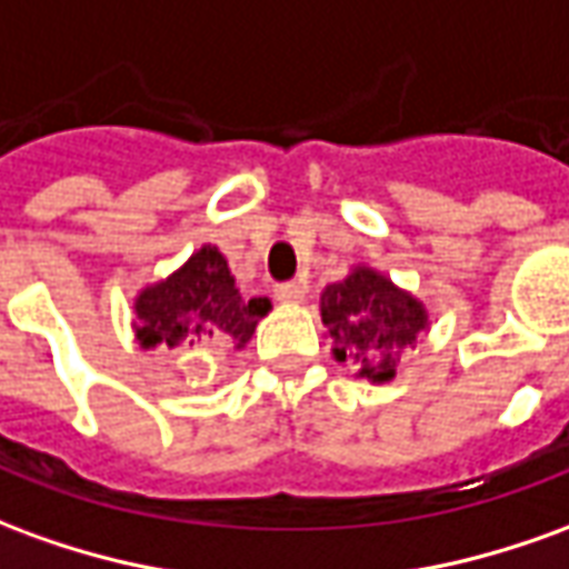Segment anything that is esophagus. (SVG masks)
<instances>
[{"mask_svg":"<svg viewBox=\"0 0 569 569\" xmlns=\"http://www.w3.org/2000/svg\"><path fill=\"white\" fill-rule=\"evenodd\" d=\"M273 296H277V301H283V305H301V301H305V286L283 283L273 289Z\"/></svg>","mask_w":569,"mask_h":569,"instance_id":"1","label":"esophagus"}]
</instances>
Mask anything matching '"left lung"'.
Returning a JSON list of instances; mask_svg holds the SVG:
<instances>
[{
	"mask_svg": "<svg viewBox=\"0 0 569 569\" xmlns=\"http://www.w3.org/2000/svg\"><path fill=\"white\" fill-rule=\"evenodd\" d=\"M320 317L332 357L351 363L353 376L369 385L395 381L403 351L431 329L425 301L369 264H353L345 280L326 286Z\"/></svg>",
	"mask_w": 569,
	"mask_h": 569,
	"instance_id": "1",
	"label": "left lung"
}]
</instances>
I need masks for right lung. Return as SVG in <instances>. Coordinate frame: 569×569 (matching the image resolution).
<instances>
[{
	"instance_id": "add662e5",
	"label": "right lung",
	"mask_w": 569,
	"mask_h": 569,
	"mask_svg": "<svg viewBox=\"0 0 569 569\" xmlns=\"http://www.w3.org/2000/svg\"><path fill=\"white\" fill-rule=\"evenodd\" d=\"M132 329L144 351H172L181 345H216L243 351L256 336L271 298H243L218 246H200L193 256L157 283L138 289Z\"/></svg>"
}]
</instances>
